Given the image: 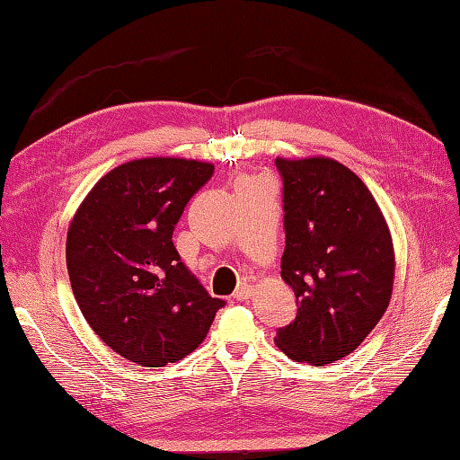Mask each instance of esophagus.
Returning a JSON list of instances; mask_svg holds the SVG:
<instances>
[{
  "label": "esophagus",
  "instance_id": "obj_1",
  "mask_svg": "<svg viewBox=\"0 0 460 460\" xmlns=\"http://www.w3.org/2000/svg\"><path fill=\"white\" fill-rule=\"evenodd\" d=\"M251 295H252V287L251 285H241V287H237L235 292H233V300H239V302L249 300Z\"/></svg>",
  "mask_w": 460,
  "mask_h": 460
}]
</instances>
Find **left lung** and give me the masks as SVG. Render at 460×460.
<instances>
[{
    "label": "left lung",
    "mask_w": 460,
    "mask_h": 460,
    "mask_svg": "<svg viewBox=\"0 0 460 460\" xmlns=\"http://www.w3.org/2000/svg\"><path fill=\"white\" fill-rule=\"evenodd\" d=\"M282 178L287 245L280 277L296 296V318L277 346L324 366L351 354L387 310L394 243L381 209L358 175L336 160H275Z\"/></svg>",
    "instance_id": "1"
}]
</instances>
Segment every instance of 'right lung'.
Returning a JSON list of instances; mask_svg holds the SVG:
<instances>
[{
	"mask_svg": "<svg viewBox=\"0 0 460 460\" xmlns=\"http://www.w3.org/2000/svg\"><path fill=\"white\" fill-rule=\"evenodd\" d=\"M213 170L181 158L122 164L94 185L68 227L76 305L94 334L134 364L164 367L191 354L225 306L172 241L185 205Z\"/></svg>",
	"mask_w": 460,
	"mask_h": 460,
	"instance_id": "obj_1",
	"label": "right lung"
}]
</instances>
